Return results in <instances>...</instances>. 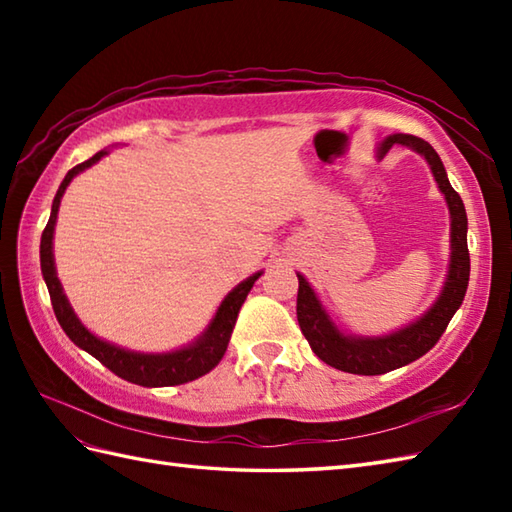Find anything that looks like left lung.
I'll return each mask as SVG.
<instances>
[{"label":"left lung","mask_w":512,"mask_h":512,"mask_svg":"<svg viewBox=\"0 0 512 512\" xmlns=\"http://www.w3.org/2000/svg\"><path fill=\"white\" fill-rule=\"evenodd\" d=\"M394 145L409 147L416 151L433 173L442 191L444 200L449 206L451 217V253H449V270L447 279L436 301L431 303L429 310H424L422 317L411 321L405 328H398L389 334L380 336H361V334H345L339 325L330 317V312L323 308L317 292L308 284V279L301 273L299 277V292H297V321L299 328L310 343L312 352L317 354L323 363H328L334 369H341L347 374L361 376H376L387 374L391 369L405 367L416 361L422 354H427L433 345L438 343L440 336L447 330L453 314L462 306L466 286H469L471 275V259L469 246H466V220L464 202L447 178L440 156L436 154L427 140L409 136V134H391L383 143L378 145L376 158H383Z\"/></svg>","instance_id":"left-lung-1"}]
</instances>
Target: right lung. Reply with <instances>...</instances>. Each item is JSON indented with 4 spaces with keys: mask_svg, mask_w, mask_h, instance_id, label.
I'll return each mask as SVG.
<instances>
[{
    "mask_svg": "<svg viewBox=\"0 0 512 512\" xmlns=\"http://www.w3.org/2000/svg\"><path fill=\"white\" fill-rule=\"evenodd\" d=\"M107 154H110V149H101L99 154H94L90 160L81 162V165H76L74 169L65 173L61 187L52 200L50 220H48L46 228H43L41 246H39L41 273H43V281H46L48 292H50L52 310H54V314H57V321L63 328V332L70 336V341L74 345H79L81 350L92 354L96 361H101L107 369H112L116 376L129 380V383L143 385V387H169V385L189 383V380L209 374L211 369L222 361L228 341H231L233 328H235L237 312H239V308H242L244 299L248 297L250 288H253L255 281L262 277V270L255 275L246 277L242 284H237L231 292H228L224 301L220 303V308L215 310L211 323L206 325V330L198 336V339L191 341L189 345L178 347V350L160 352V354L134 352V350H127V347L103 341L96 334H92L81 323V319L76 317L68 297H65L63 286L57 277V266H54L52 239H54V226H57L61 198H63L65 189H68V184L74 180V176H79L81 171L96 165V162H99Z\"/></svg>",
    "mask_w": 512,
    "mask_h": 512,
    "instance_id": "right-lung-1",
    "label": "right lung"
}]
</instances>
